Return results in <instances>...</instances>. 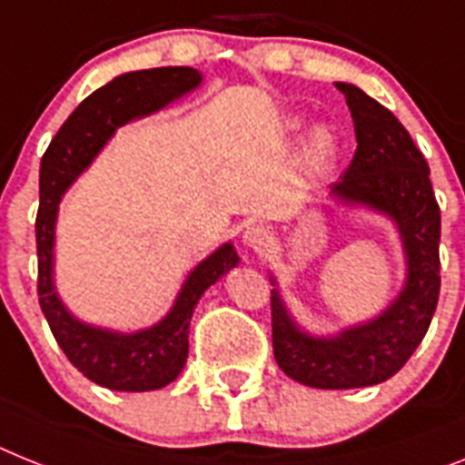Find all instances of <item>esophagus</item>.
<instances>
[{
  "instance_id": "obj_1",
  "label": "esophagus",
  "mask_w": 465,
  "mask_h": 465,
  "mask_svg": "<svg viewBox=\"0 0 465 465\" xmlns=\"http://www.w3.org/2000/svg\"><path fill=\"white\" fill-rule=\"evenodd\" d=\"M269 243H272V233H269L262 224L245 226L243 245L248 251H264Z\"/></svg>"
}]
</instances>
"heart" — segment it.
Returning <instances> with one entry per match:
<instances>
[{
	"label": "heart",
	"mask_w": 465,
	"mask_h": 465,
	"mask_svg": "<svg viewBox=\"0 0 465 465\" xmlns=\"http://www.w3.org/2000/svg\"><path fill=\"white\" fill-rule=\"evenodd\" d=\"M291 132H302L305 130V120L302 118H291L286 123ZM335 158H338V139L331 132V127L319 124L307 134L305 139V151H302V163H305L307 173L310 174H326L333 167Z\"/></svg>",
	"instance_id": "heart-1"
}]
</instances>
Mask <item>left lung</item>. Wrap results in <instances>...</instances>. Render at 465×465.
Here are the masks:
<instances>
[{"mask_svg":"<svg viewBox=\"0 0 465 465\" xmlns=\"http://www.w3.org/2000/svg\"><path fill=\"white\" fill-rule=\"evenodd\" d=\"M352 113L357 151L329 196L347 208L385 214L397 226L407 281L369 322L335 335H312L272 291V341L281 371L310 388L350 390L395 376L420 345L440 298V205L430 170L404 124L354 84L335 82ZM272 286L276 279L272 276Z\"/></svg>","mask_w":465,"mask_h":465,"instance_id":"1","label":"left lung"}]
</instances>
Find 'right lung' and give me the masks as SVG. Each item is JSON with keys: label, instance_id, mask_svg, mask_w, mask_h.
I'll return each mask as SVG.
<instances>
[{"label": "right lung", "instance_id": "right-lung-1", "mask_svg": "<svg viewBox=\"0 0 465 465\" xmlns=\"http://www.w3.org/2000/svg\"><path fill=\"white\" fill-rule=\"evenodd\" d=\"M203 75L186 65L124 73L96 89L70 113L54 136L40 165L37 233V292L54 338L70 364L96 385L120 392H148L177 381L189 357V323L198 300L213 283L239 264L233 243L220 245L191 269L174 305L148 329L123 333L84 323L58 298L54 281V243L61 196L80 177L115 130L146 118L184 94L201 87Z\"/></svg>", "mask_w": 465, "mask_h": 465}]
</instances>
